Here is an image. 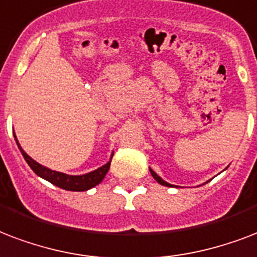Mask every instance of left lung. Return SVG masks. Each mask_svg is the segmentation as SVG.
Returning <instances> with one entry per match:
<instances>
[{
	"mask_svg": "<svg viewBox=\"0 0 257 257\" xmlns=\"http://www.w3.org/2000/svg\"><path fill=\"white\" fill-rule=\"evenodd\" d=\"M150 171H151V175L154 176L155 181L158 182V183H160V185H163V186H167V187H176V189H178V186L171 185V183H168V182L163 181V179H162V178H160V176L158 175V174H156V172H155L154 170H152V168H150Z\"/></svg>",
	"mask_w": 257,
	"mask_h": 257,
	"instance_id": "8db88e82",
	"label": "left lung"
}]
</instances>
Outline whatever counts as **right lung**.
I'll list each match as a JSON object with an SVG mask.
<instances>
[{"label": "right lung", "mask_w": 257, "mask_h": 257, "mask_svg": "<svg viewBox=\"0 0 257 257\" xmlns=\"http://www.w3.org/2000/svg\"><path fill=\"white\" fill-rule=\"evenodd\" d=\"M15 140L17 143V147H19L20 152L24 156L25 162L28 163V166L33 170V172L36 174L37 176H40L43 179H46L52 185L58 186L60 189L68 190V191H86V190H90L95 187L97 185H99L101 182L103 181V178L106 176L109 168H110V162L111 158H113V154H111L110 159L106 164H103L102 167L97 168L91 172H87V174H83V175H68V174H64V172L54 171L48 167H44L40 163H37L36 160H33L31 156H29L27 152H25L21 146H20L17 137L15 136Z\"/></svg>", "instance_id": "right-lung-1"}]
</instances>
